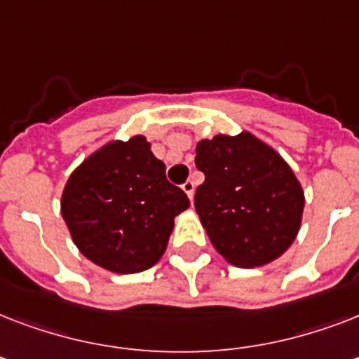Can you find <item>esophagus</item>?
Segmentation results:
<instances>
[{
	"mask_svg": "<svg viewBox=\"0 0 359 359\" xmlns=\"http://www.w3.org/2000/svg\"><path fill=\"white\" fill-rule=\"evenodd\" d=\"M182 190L188 197H190V201H194V194H196V184H194V180H186L184 184H182Z\"/></svg>",
	"mask_w": 359,
	"mask_h": 359,
	"instance_id": "esophagus-1",
	"label": "esophagus"
}]
</instances>
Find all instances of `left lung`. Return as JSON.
<instances>
[{
    "mask_svg": "<svg viewBox=\"0 0 359 359\" xmlns=\"http://www.w3.org/2000/svg\"><path fill=\"white\" fill-rule=\"evenodd\" d=\"M196 165L205 182L196 210L219 255L233 266L276 261L298 236L306 196L273 147L248 130L197 141Z\"/></svg>",
    "mask_w": 359,
    "mask_h": 359,
    "instance_id": "left-lung-1",
    "label": "left lung"
}]
</instances>
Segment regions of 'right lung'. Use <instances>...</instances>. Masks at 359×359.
<instances>
[{
	"mask_svg": "<svg viewBox=\"0 0 359 359\" xmlns=\"http://www.w3.org/2000/svg\"><path fill=\"white\" fill-rule=\"evenodd\" d=\"M190 199L165 179L145 135L111 140L67 180L61 214L81 255L114 273L154 266Z\"/></svg>",
	"mask_w": 359,
	"mask_h": 359,
	"instance_id": "add662e5",
	"label": "right lung"
}]
</instances>
